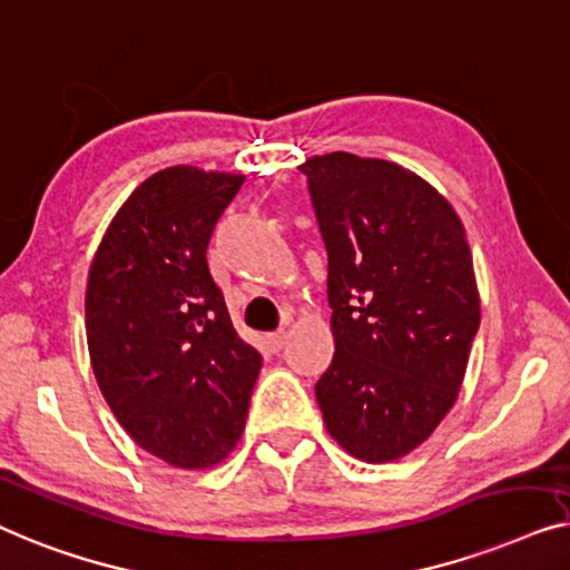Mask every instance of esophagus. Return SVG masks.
<instances>
[{
  "label": "esophagus",
  "mask_w": 570,
  "mask_h": 570,
  "mask_svg": "<svg viewBox=\"0 0 570 570\" xmlns=\"http://www.w3.org/2000/svg\"><path fill=\"white\" fill-rule=\"evenodd\" d=\"M266 343H268V348L274 351V354H278V351H282L284 343H286V333L284 331L271 333V335H266Z\"/></svg>",
  "instance_id": "34e87169"
}]
</instances>
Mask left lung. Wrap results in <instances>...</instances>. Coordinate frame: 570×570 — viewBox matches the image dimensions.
Returning a JSON list of instances; mask_svg holds the SVG:
<instances>
[{"label":"left lung","mask_w":570,"mask_h":570,"mask_svg":"<svg viewBox=\"0 0 570 570\" xmlns=\"http://www.w3.org/2000/svg\"><path fill=\"white\" fill-rule=\"evenodd\" d=\"M327 250V434L362 462L411 454L452 411L480 325L462 219L403 165L348 151L302 163Z\"/></svg>","instance_id":"left-lung-1"}]
</instances>
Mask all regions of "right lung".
Listing matches in <instances>:
<instances>
[{
  "label": "right lung",
  "instance_id": "1",
  "mask_svg": "<svg viewBox=\"0 0 570 570\" xmlns=\"http://www.w3.org/2000/svg\"><path fill=\"white\" fill-rule=\"evenodd\" d=\"M245 175L165 167L95 250L85 327L98 387L126 434L180 470L237 446L263 358L239 338L208 271L212 232Z\"/></svg>",
  "mask_w": 570,
  "mask_h": 570
}]
</instances>
